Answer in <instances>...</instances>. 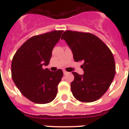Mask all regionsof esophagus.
<instances>
[{
  "label": "esophagus",
  "instance_id": "obj_1",
  "mask_svg": "<svg viewBox=\"0 0 129 129\" xmlns=\"http://www.w3.org/2000/svg\"><path fill=\"white\" fill-rule=\"evenodd\" d=\"M69 74L68 72H67V71L66 70H63V74L66 75V74Z\"/></svg>",
  "mask_w": 129,
  "mask_h": 129
}]
</instances>
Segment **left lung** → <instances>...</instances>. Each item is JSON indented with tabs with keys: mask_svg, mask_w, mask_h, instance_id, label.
Instances as JSON below:
<instances>
[{
	"mask_svg": "<svg viewBox=\"0 0 129 129\" xmlns=\"http://www.w3.org/2000/svg\"><path fill=\"white\" fill-rule=\"evenodd\" d=\"M72 51L75 61H84V74L72 72L71 83L73 96L79 101L92 102L98 100L110 87L116 73L114 56L108 47L90 33L66 31L61 37Z\"/></svg>",
	"mask_w": 129,
	"mask_h": 129,
	"instance_id": "1",
	"label": "left lung"
}]
</instances>
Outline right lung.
Masks as SVG:
<instances>
[{
    "instance_id": "add662e5",
    "label": "right lung",
    "mask_w": 129,
    "mask_h": 129,
    "mask_svg": "<svg viewBox=\"0 0 129 129\" xmlns=\"http://www.w3.org/2000/svg\"><path fill=\"white\" fill-rule=\"evenodd\" d=\"M63 31H52L29 38L13 56L12 78L21 94L31 102L47 104L54 100L63 72H51L47 66L52 50Z\"/></svg>"
}]
</instances>
